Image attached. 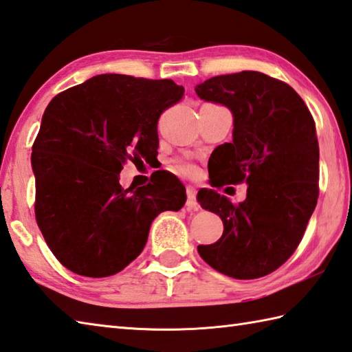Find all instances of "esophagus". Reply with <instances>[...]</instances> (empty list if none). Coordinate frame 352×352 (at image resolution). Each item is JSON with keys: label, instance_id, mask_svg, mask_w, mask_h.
Masks as SVG:
<instances>
[{"label": "esophagus", "instance_id": "34e87169", "mask_svg": "<svg viewBox=\"0 0 352 352\" xmlns=\"http://www.w3.org/2000/svg\"><path fill=\"white\" fill-rule=\"evenodd\" d=\"M196 195H197V191H196L195 186H192V185L186 186V208H188V210H195V211L199 210Z\"/></svg>", "mask_w": 352, "mask_h": 352}]
</instances>
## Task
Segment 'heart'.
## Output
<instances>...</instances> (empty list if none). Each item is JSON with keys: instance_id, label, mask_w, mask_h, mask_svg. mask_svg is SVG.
<instances>
[{"instance_id": "1", "label": "heart", "mask_w": 352, "mask_h": 352, "mask_svg": "<svg viewBox=\"0 0 352 352\" xmlns=\"http://www.w3.org/2000/svg\"><path fill=\"white\" fill-rule=\"evenodd\" d=\"M175 170L177 171V173L181 175H185V176H192L196 175V164L192 162L190 157H177V160L175 161Z\"/></svg>"}]
</instances>
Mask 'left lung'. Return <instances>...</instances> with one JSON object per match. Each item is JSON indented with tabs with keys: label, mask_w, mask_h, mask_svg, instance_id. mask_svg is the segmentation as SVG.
Returning a JSON list of instances; mask_svg holds the SVG:
<instances>
[{
	"label": "left lung",
	"mask_w": 352,
	"mask_h": 352,
	"mask_svg": "<svg viewBox=\"0 0 352 352\" xmlns=\"http://www.w3.org/2000/svg\"><path fill=\"white\" fill-rule=\"evenodd\" d=\"M196 94L234 117L232 142L212 152L211 185L248 184L240 204L199 191L200 206L223 221L220 239L197 246L199 255L226 276H266L295 252L318 204L316 124L292 86L258 71L211 77Z\"/></svg>",
	"instance_id": "left-lung-1"
}]
</instances>
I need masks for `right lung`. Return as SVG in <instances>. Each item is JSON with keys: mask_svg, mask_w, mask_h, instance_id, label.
Masks as SVG:
<instances>
[{"mask_svg": "<svg viewBox=\"0 0 352 352\" xmlns=\"http://www.w3.org/2000/svg\"><path fill=\"white\" fill-rule=\"evenodd\" d=\"M182 97L167 78L100 74L50 102L32 147L34 214L62 266L116 275L142 252L157 214L184 206L185 186L170 175L135 191L120 185L126 161L156 157L157 120Z\"/></svg>", "mask_w": 352, "mask_h": 352, "instance_id": "obj_1", "label": "right lung"}]
</instances>
